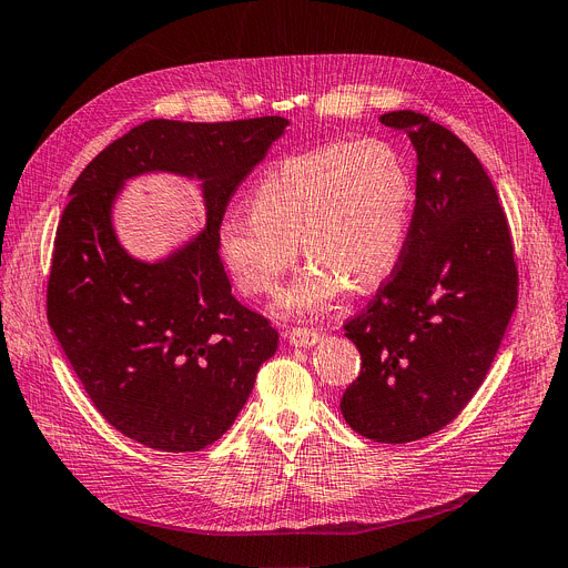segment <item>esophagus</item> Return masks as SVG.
<instances>
[{
    "label": "esophagus",
    "instance_id": "34e87169",
    "mask_svg": "<svg viewBox=\"0 0 568 568\" xmlns=\"http://www.w3.org/2000/svg\"><path fill=\"white\" fill-rule=\"evenodd\" d=\"M286 339L293 347L307 349V347H314L316 343H320V333L312 331V328H288Z\"/></svg>",
    "mask_w": 568,
    "mask_h": 568
}]
</instances>
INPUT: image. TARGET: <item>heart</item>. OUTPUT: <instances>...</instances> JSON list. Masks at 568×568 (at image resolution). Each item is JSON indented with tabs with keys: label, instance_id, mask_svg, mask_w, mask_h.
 <instances>
[{
	"label": "heart",
	"instance_id": "b5f03b06",
	"mask_svg": "<svg viewBox=\"0 0 568 568\" xmlns=\"http://www.w3.org/2000/svg\"><path fill=\"white\" fill-rule=\"evenodd\" d=\"M415 179L387 142H331L272 165L248 193V214L219 223L225 267L248 298L272 296L298 258L310 265L282 293L286 314H324L349 288L371 291L403 258Z\"/></svg>",
	"mask_w": 568,
	"mask_h": 568
}]
</instances>
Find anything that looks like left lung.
<instances>
[{"label":"left lung","mask_w":568,"mask_h":568,"mask_svg":"<svg viewBox=\"0 0 568 568\" xmlns=\"http://www.w3.org/2000/svg\"><path fill=\"white\" fill-rule=\"evenodd\" d=\"M379 121L417 151V202L392 280L345 324L361 373L339 410L371 440L413 443L480 389L517 305V267L506 214L475 153L417 111Z\"/></svg>","instance_id":"obj_1"}]
</instances>
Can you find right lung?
Here are the masks:
<instances>
[{
    "label": "right lung",
    "instance_id": "add662e5",
    "mask_svg": "<svg viewBox=\"0 0 568 568\" xmlns=\"http://www.w3.org/2000/svg\"><path fill=\"white\" fill-rule=\"evenodd\" d=\"M286 125L282 116L146 121L98 153L70 191L49 324L98 413L151 449L197 452L219 440L277 352V331L231 293L219 223ZM151 171L200 180L209 221L165 260L142 262L118 242L110 212L124 181Z\"/></svg>",
    "mask_w": 568,
    "mask_h": 568
}]
</instances>
